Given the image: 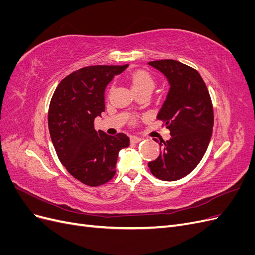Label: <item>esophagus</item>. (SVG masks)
<instances>
[{"label":"esophagus","mask_w":255,"mask_h":255,"mask_svg":"<svg viewBox=\"0 0 255 255\" xmlns=\"http://www.w3.org/2000/svg\"><path fill=\"white\" fill-rule=\"evenodd\" d=\"M142 140V138L140 137H136V136H130V142L132 143H138Z\"/></svg>","instance_id":"1"}]
</instances>
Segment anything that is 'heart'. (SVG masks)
<instances>
[{"label": "heart", "mask_w": 255, "mask_h": 255, "mask_svg": "<svg viewBox=\"0 0 255 255\" xmlns=\"http://www.w3.org/2000/svg\"><path fill=\"white\" fill-rule=\"evenodd\" d=\"M129 81L133 91L142 89L153 90L154 86H155V81H154L153 76L145 70L134 71L129 75Z\"/></svg>", "instance_id": "heart-1"}]
</instances>
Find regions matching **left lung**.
Returning a JSON list of instances; mask_svg holds the SVG:
<instances>
[{
  "label": "left lung",
  "instance_id": "1",
  "mask_svg": "<svg viewBox=\"0 0 255 255\" xmlns=\"http://www.w3.org/2000/svg\"><path fill=\"white\" fill-rule=\"evenodd\" d=\"M170 85L157 114L170 130V139H160L159 156L148 163L154 176L176 181L189 174L202 159L210 143L214 112L206 85L197 70L173 59L150 61ZM157 140V139H154Z\"/></svg>",
  "mask_w": 255,
  "mask_h": 255
}]
</instances>
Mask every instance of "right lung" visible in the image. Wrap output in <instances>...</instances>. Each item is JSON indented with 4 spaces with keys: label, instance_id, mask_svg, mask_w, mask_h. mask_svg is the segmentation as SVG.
I'll return each instance as SVG.
<instances>
[{
    "label": "right lung",
    "instance_id": "1",
    "mask_svg": "<svg viewBox=\"0 0 255 255\" xmlns=\"http://www.w3.org/2000/svg\"><path fill=\"white\" fill-rule=\"evenodd\" d=\"M125 66H89L61 81L52 97L48 123L57 156L68 172L88 186H100L116 173L118 153L129 144L123 133L95 129L105 111V88Z\"/></svg>",
    "mask_w": 255,
    "mask_h": 255
}]
</instances>
